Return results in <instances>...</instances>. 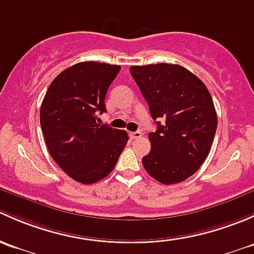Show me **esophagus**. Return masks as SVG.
Wrapping results in <instances>:
<instances>
[{"label": "esophagus", "instance_id": "34e87169", "mask_svg": "<svg viewBox=\"0 0 254 254\" xmlns=\"http://www.w3.org/2000/svg\"><path fill=\"white\" fill-rule=\"evenodd\" d=\"M130 139H138V138L143 137V133L140 130H135V132H130L129 133Z\"/></svg>", "mask_w": 254, "mask_h": 254}]
</instances>
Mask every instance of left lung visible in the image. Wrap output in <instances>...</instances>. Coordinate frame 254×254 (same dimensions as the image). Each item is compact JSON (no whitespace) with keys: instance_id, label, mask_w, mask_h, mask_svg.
I'll return each mask as SVG.
<instances>
[{"instance_id":"8db88e82","label":"left lung","mask_w":254,"mask_h":254,"mask_svg":"<svg viewBox=\"0 0 254 254\" xmlns=\"http://www.w3.org/2000/svg\"><path fill=\"white\" fill-rule=\"evenodd\" d=\"M133 79L149 105L155 132L142 159L145 171L163 185L192 176L204 163L218 127L213 99L204 83L180 64L132 66Z\"/></svg>"}]
</instances>
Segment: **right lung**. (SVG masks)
I'll return each instance as SVG.
<instances>
[{"label": "right lung", "instance_id": "right-lung-1", "mask_svg": "<svg viewBox=\"0 0 254 254\" xmlns=\"http://www.w3.org/2000/svg\"><path fill=\"white\" fill-rule=\"evenodd\" d=\"M121 66L79 62L50 84L40 109V125L50 155L74 181L93 185L116 166L127 145L126 130L96 122L106 112V91Z\"/></svg>", "mask_w": 254, "mask_h": 254}]
</instances>
